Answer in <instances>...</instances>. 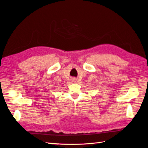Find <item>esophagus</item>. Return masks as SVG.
Segmentation results:
<instances>
[{
  "instance_id": "obj_1",
  "label": "esophagus",
  "mask_w": 148,
  "mask_h": 148,
  "mask_svg": "<svg viewBox=\"0 0 148 148\" xmlns=\"http://www.w3.org/2000/svg\"><path fill=\"white\" fill-rule=\"evenodd\" d=\"M73 82H76V79L73 78Z\"/></svg>"
}]
</instances>
